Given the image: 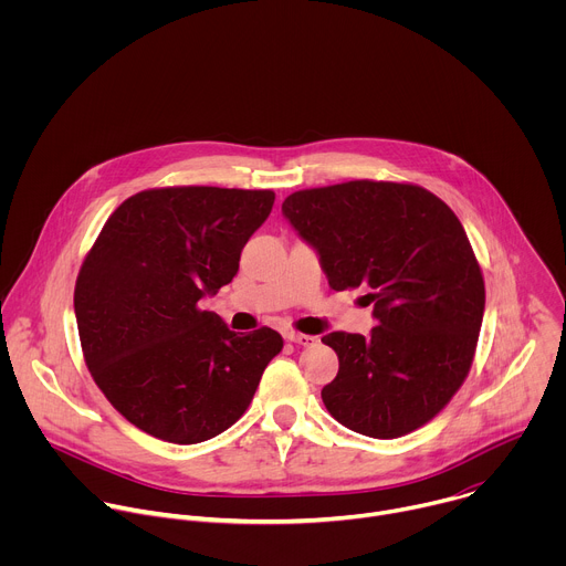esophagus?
Listing matches in <instances>:
<instances>
[{"mask_svg": "<svg viewBox=\"0 0 566 566\" xmlns=\"http://www.w3.org/2000/svg\"><path fill=\"white\" fill-rule=\"evenodd\" d=\"M286 340L300 345V347H313L317 343L315 336H308V334H297V332H289L286 334Z\"/></svg>", "mask_w": 566, "mask_h": 566, "instance_id": "34e87169", "label": "esophagus"}]
</instances>
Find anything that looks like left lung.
Listing matches in <instances>:
<instances>
[{
	"label": "left lung",
	"mask_w": 566,
	"mask_h": 566,
	"mask_svg": "<svg viewBox=\"0 0 566 566\" xmlns=\"http://www.w3.org/2000/svg\"><path fill=\"white\" fill-rule=\"evenodd\" d=\"M282 210L317 251L329 286H365L378 319L367 338H322L340 360L322 387L325 408L374 439L419 430L463 385L486 304L461 221L417 184L371 179L297 190Z\"/></svg>",
	"instance_id": "left-lung-1"
}]
</instances>
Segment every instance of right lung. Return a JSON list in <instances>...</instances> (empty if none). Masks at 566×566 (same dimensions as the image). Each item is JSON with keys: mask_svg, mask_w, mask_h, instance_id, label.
<instances>
[{"mask_svg": "<svg viewBox=\"0 0 566 566\" xmlns=\"http://www.w3.org/2000/svg\"><path fill=\"white\" fill-rule=\"evenodd\" d=\"M273 201V190L149 188L105 221L73 306L96 385L138 430L192 446L249 410L284 340L269 327L239 336L199 300L237 275Z\"/></svg>", "mask_w": 566, "mask_h": 566, "instance_id": "right-lung-1", "label": "right lung"}]
</instances>
